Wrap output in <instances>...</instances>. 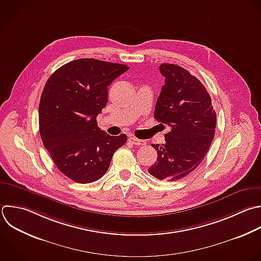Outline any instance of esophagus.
Listing matches in <instances>:
<instances>
[{
	"instance_id": "34e87169",
	"label": "esophagus",
	"mask_w": 261,
	"mask_h": 261,
	"mask_svg": "<svg viewBox=\"0 0 261 261\" xmlns=\"http://www.w3.org/2000/svg\"><path fill=\"white\" fill-rule=\"evenodd\" d=\"M128 142L132 143V144H134V145H137V146H144V145H146V141H144V140H139V139L134 138V137L129 138V139H128Z\"/></svg>"
}]
</instances>
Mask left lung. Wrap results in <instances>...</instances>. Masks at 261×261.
<instances>
[{
  "instance_id": "8db88e82",
  "label": "left lung",
  "mask_w": 261,
  "mask_h": 261,
  "mask_svg": "<svg viewBox=\"0 0 261 261\" xmlns=\"http://www.w3.org/2000/svg\"><path fill=\"white\" fill-rule=\"evenodd\" d=\"M165 84L157 99L154 117L170 127L165 143L152 144L158 157L150 174L174 181L202 162L212 143L216 113L205 87L185 68L163 63L159 67Z\"/></svg>"
}]
</instances>
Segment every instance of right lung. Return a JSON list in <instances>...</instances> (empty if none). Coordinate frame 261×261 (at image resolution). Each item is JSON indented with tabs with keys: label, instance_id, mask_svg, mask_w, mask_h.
I'll return each mask as SVG.
<instances>
[{
	"label": "right lung",
	"instance_id": "obj_1",
	"mask_svg": "<svg viewBox=\"0 0 261 261\" xmlns=\"http://www.w3.org/2000/svg\"><path fill=\"white\" fill-rule=\"evenodd\" d=\"M129 67L91 58L66 63L48 80L39 106L40 134L57 168L79 184L101 178L127 140L98 127L108 86Z\"/></svg>",
	"mask_w": 261,
	"mask_h": 261
}]
</instances>
